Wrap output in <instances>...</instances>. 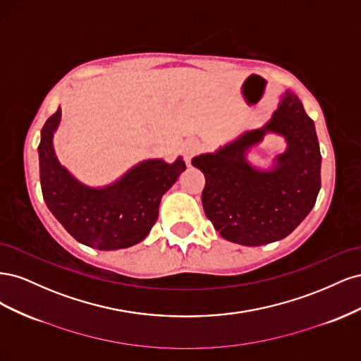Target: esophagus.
Segmentation results:
<instances>
[{
    "mask_svg": "<svg viewBox=\"0 0 361 361\" xmlns=\"http://www.w3.org/2000/svg\"><path fill=\"white\" fill-rule=\"evenodd\" d=\"M199 152V146L197 145H194V143H190V145H187L185 146V149H183V159H185V162L188 164H191V159H192V157L197 154Z\"/></svg>",
    "mask_w": 361,
    "mask_h": 361,
    "instance_id": "obj_1",
    "label": "esophagus"
}]
</instances>
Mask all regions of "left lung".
Here are the masks:
<instances>
[{
    "label": "left lung",
    "mask_w": 361,
    "mask_h": 361,
    "mask_svg": "<svg viewBox=\"0 0 361 361\" xmlns=\"http://www.w3.org/2000/svg\"><path fill=\"white\" fill-rule=\"evenodd\" d=\"M274 132L288 149L276 167L264 172L246 161V150ZM204 174L202 203L216 232L256 247L286 238L314 206L321 190V150L313 120L297 94L286 92L269 122L233 143L192 159Z\"/></svg>",
    "instance_id": "left-lung-1"
}]
</instances>
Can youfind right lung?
<instances>
[{
    "instance_id": "add662e5",
    "label": "right lung",
    "mask_w": 361,
    "mask_h": 361,
    "mask_svg": "<svg viewBox=\"0 0 361 361\" xmlns=\"http://www.w3.org/2000/svg\"><path fill=\"white\" fill-rule=\"evenodd\" d=\"M60 118L59 108L43 125L39 145L42 194L49 211L84 245L117 250L141 243L157 221L164 192L187 169L183 159H147L108 187H85L61 167L54 152Z\"/></svg>"
}]
</instances>
